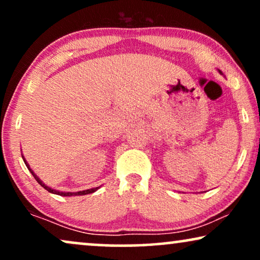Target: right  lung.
I'll return each mask as SVG.
<instances>
[{"label": "right lung", "mask_w": 260, "mask_h": 260, "mask_svg": "<svg viewBox=\"0 0 260 260\" xmlns=\"http://www.w3.org/2000/svg\"><path fill=\"white\" fill-rule=\"evenodd\" d=\"M22 159H24V162H25V164H26V167H27L28 168V170L29 172H31V174L32 175H34V177L36 180H37V182L39 183V185H41L43 188H45L48 190V192H50V193H54V194H57V196H62V197H71V196H85V194H90V193H93V192H96V190L98 189V187H96V188H91V189H86V190H80V192H75V193H72V192H58V190H56V189H52L51 187H49V186H47V185H44V183H43L41 180H39V177L36 175V174L32 172V169L29 168V166L27 164V162H26L25 160V158H24V156H22Z\"/></svg>", "instance_id": "obj_1"}]
</instances>
